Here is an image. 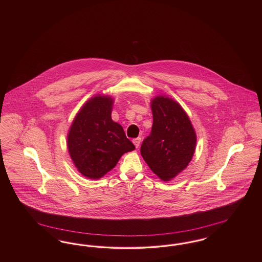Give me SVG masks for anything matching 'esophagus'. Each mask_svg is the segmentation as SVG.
I'll return each instance as SVG.
<instances>
[{
    "mask_svg": "<svg viewBox=\"0 0 262 262\" xmlns=\"http://www.w3.org/2000/svg\"><path fill=\"white\" fill-rule=\"evenodd\" d=\"M133 142H134V144L136 145V147L138 148V146H139V144H140V142H141V138H140V137L135 138V139L133 140Z\"/></svg>",
    "mask_w": 262,
    "mask_h": 262,
    "instance_id": "1",
    "label": "esophagus"
}]
</instances>
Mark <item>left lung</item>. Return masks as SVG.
Segmentation results:
<instances>
[{
	"instance_id": "obj_1",
	"label": "left lung",
	"mask_w": 262,
	"mask_h": 262,
	"mask_svg": "<svg viewBox=\"0 0 262 262\" xmlns=\"http://www.w3.org/2000/svg\"><path fill=\"white\" fill-rule=\"evenodd\" d=\"M153 125L140 153L151 171L164 182H169L191 161L196 144V134L190 120L174 100L157 96L151 101Z\"/></svg>"
}]
</instances>
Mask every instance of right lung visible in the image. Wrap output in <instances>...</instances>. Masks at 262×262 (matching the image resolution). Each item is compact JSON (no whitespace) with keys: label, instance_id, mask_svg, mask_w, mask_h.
Returning a JSON list of instances; mask_svg holds the SVG:
<instances>
[{"label":"right lung","instance_id":"obj_1","mask_svg":"<svg viewBox=\"0 0 262 262\" xmlns=\"http://www.w3.org/2000/svg\"><path fill=\"white\" fill-rule=\"evenodd\" d=\"M114 100L96 95L75 116L68 134L70 156L82 176L98 180L113 168L122 155L136 149L123 126L111 118Z\"/></svg>","mask_w":262,"mask_h":262}]
</instances>
